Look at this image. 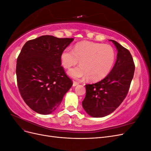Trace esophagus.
Segmentation results:
<instances>
[{
  "mask_svg": "<svg viewBox=\"0 0 151 151\" xmlns=\"http://www.w3.org/2000/svg\"><path fill=\"white\" fill-rule=\"evenodd\" d=\"M77 85H79V83H77V82H76V81L73 82V86L75 87V86H77Z\"/></svg>",
  "mask_w": 151,
  "mask_h": 151,
  "instance_id": "obj_1",
  "label": "esophagus"
}]
</instances>
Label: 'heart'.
I'll return each instance as SVG.
<instances>
[{
  "label": "heart",
  "mask_w": 151,
  "mask_h": 151,
  "mask_svg": "<svg viewBox=\"0 0 151 151\" xmlns=\"http://www.w3.org/2000/svg\"><path fill=\"white\" fill-rule=\"evenodd\" d=\"M116 53L111 45L88 41L77 43L72 50L65 48L60 54L63 67L70 68L80 63V66L68 72L70 77L79 80L88 77L93 81H101L110 72Z\"/></svg>",
  "instance_id": "heart-1"
}]
</instances>
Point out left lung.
Listing matches in <instances>:
<instances>
[{"instance_id":"1","label":"left lung","mask_w":151,"mask_h":151,"mask_svg":"<svg viewBox=\"0 0 151 151\" xmlns=\"http://www.w3.org/2000/svg\"><path fill=\"white\" fill-rule=\"evenodd\" d=\"M118 50L115 64L101 81L86 85L83 107L92 117L107 116L120 106L127 96L133 79L135 65L130 52L115 40H109Z\"/></svg>"}]
</instances>
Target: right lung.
<instances>
[{
  "label": "right lung",
  "instance_id": "1",
  "mask_svg": "<svg viewBox=\"0 0 151 151\" xmlns=\"http://www.w3.org/2000/svg\"><path fill=\"white\" fill-rule=\"evenodd\" d=\"M73 40L44 35L22 47L17 59V83L22 99L35 112H53L72 87L61 66L60 54Z\"/></svg>",
  "mask_w": 151,
  "mask_h": 151
}]
</instances>
